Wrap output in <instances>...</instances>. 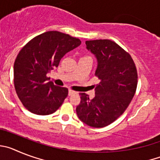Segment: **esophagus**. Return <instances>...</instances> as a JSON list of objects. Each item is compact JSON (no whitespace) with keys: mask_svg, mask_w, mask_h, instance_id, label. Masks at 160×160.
<instances>
[{"mask_svg":"<svg viewBox=\"0 0 160 160\" xmlns=\"http://www.w3.org/2000/svg\"><path fill=\"white\" fill-rule=\"evenodd\" d=\"M76 94L75 91H73V90H70L68 91V95H69V96H71V95H73V94Z\"/></svg>","mask_w":160,"mask_h":160,"instance_id":"1","label":"esophagus"}]
</instances>
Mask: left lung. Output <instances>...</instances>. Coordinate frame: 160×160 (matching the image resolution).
<instances>
[{
	"label": "left lung",
	"instance_id": "8db88e82",
	"mask_svg": "<svg viewBox=\"0 0 160 160\" xmlns=\"http://www.w3.org/2000/svg\"><path fill=\"white\" fill-rule=\"evenodd\" d=\"M86 46L97 59L94 74L100 82L93 99L79 94L81 102L76 112L85 124L103 128L115 121L132 100L138 82L136 67L131 55L112 41H87Z\"/></svg>",
	"mask_w": 160,
	"mask_h": 160
}]
</instances>
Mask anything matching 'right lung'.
I'll use <instances>...</instances> for the list:
<instances>
[{"instance_id":"add662e5","label":"right lung","mask_w":160,"mask_h":160,"mask_svg":"<svg viewBox=\"0 0 160 160\" xmlns=\"http://www.w3.org/2000/svg\"><path fill=\"white\" fill-rule=\"evenodd\" d=\"M80 45L78 38L49 31L32 38L21 49L14 62V86L28 111L47 115L61 107L68 90L55 86L46 74L58 66L66 53Z\"/></svg>"}]
</instances>
